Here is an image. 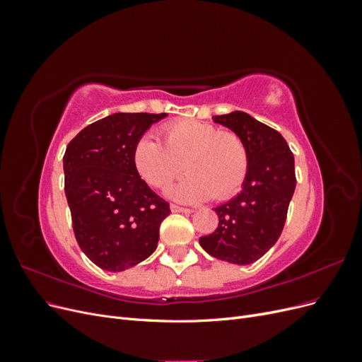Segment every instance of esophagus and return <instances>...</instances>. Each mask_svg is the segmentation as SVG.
<instances>
[{
    "mask_svg": "<svg viewBox=\"0 0 362 362\" xmlns=\"http://www.w3.org/2000/svg\"><path fill=\"white\" fill-rule=\"evenodd\" d=\"M170 210H172L173 213H185V214L193 213L192 208H185V206H181V205H177V204H172V205H170Z\"/></svg>",
    "mask_w": 362,
    "mask_h": 362,
    "instance_id": "esophagus-1",
    "label": "esophagus"
}]
</instances>
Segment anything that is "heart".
I'll use <instances>...</instances> for the list:
<instances>
[{"label": "heart", "instance_id": "obj_1", "mask_svg": "<svg viewBox=\"0 0 362 362\" xmlns=\"http://www.w3.org/2000/svg\"><path fill=\"white\" fill-rule=\"evenodd\" d=\"M163 144L152 136L137 140L133 161L139 175L156 189H164L185 169L189 175L169 190L185 202L237 193L247 175L249 156L243 140L198 120H180L161 129Z\"/></svg>", "mask_w": 362, "mask_h": 362}]
</instances>
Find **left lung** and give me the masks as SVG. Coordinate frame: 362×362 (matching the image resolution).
<instances>
[{
    "mask_svg": "<svg viewBox=\"0 0 362 362\" xmlns=\"http://www.w3.org/2000/svg\"><path fill=\"white\" fill-rule=\"evenodd\" d=\"M243 140L249 156L243 189L218 205V226L199 243L211 257L246 266L278 242L296 189L294 157L286 139L245 112L213 116Z\"/></svg>",
    "mask_w": 362,
    "mask_h": 362,
    "instance_id": "left-lung-1",
    "label": "left lung"
}]
</instances>
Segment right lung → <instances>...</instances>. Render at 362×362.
<instances>
[{"mask_svg":"<svg viewBox=\"0 0 362 362\" xmlns=\"http://www.w3.org/2000/svg\"><path fill=\"white\" fill-rule=\"evenodd\" d=\"M168 113H115L81 129L63 157L64 193L81 250L98 267L124 272L157 249L169 204L134 166L137 140Z\"/></svg>","mask_w":362,"mask_h":362,"instance_id":"obj_1","label":"right lung"}]
</instances>
